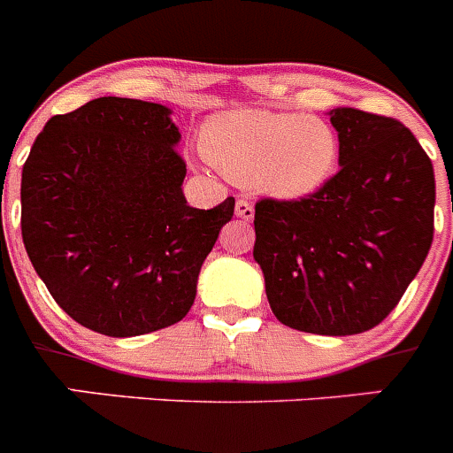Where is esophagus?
<instances>
[{
	"label": "esophagus",
	"instance_id": "esophagus-1",
	"mask_svg": "<svg viewBox=\"0 0 453 453\" xmlns=\"http://www.w3.org/2000/svg\"><path fill=\"white\" fill-rule=\"evenodd\" d=\"M235 215H238L240 219H254V206H251L247 199H238V202H235Z\"/></svg>",
	"mask_w": 453,
	"mask_h": 453
}]
</instances>
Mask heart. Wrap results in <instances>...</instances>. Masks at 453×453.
<instances>
[{
	"label": "heart",
	"instance_id": "1",
	"mask_svg": "<svg viewBox=\"0 0 453 453\" xmlns=\"http://www.w3.org/2000/svg\"><path fill=\"white\" fill-rule=\"evenodd\" d=\"M203 151L224 177L272 199H303L338 170L340 138L299 111H231L203 129Z\"/></svg>",
	"mask_w": 453,
	"mask_h": 453
}]
</instances>
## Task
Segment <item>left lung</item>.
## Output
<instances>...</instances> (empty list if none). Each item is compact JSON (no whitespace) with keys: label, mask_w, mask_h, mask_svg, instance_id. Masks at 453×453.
Returning <instances> with one entry per match:
<instances>
[{"label":"left lung","mask_w":453,"mask_h":453,"mask_svg":"<svg viewBox=\"0 0 453 453\" xmlns=\"http://www.w3.org/2000/svg\"><path fill=\"white\" fill-rule=\"evenodd\" d=\"M329 115L340 172L297 202L256 203L254 261L279 322L354 335L390 315L429 254L435 177L397 119L347 106Z\"/></svg>","instance_id":"1"}]
</instances>
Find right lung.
Listing matches in <instances>:
<instances>
[{"label": "right lung", "instance_id": "1", "mask_svg": "<svg viewBox=\"0 0 453 453\" xmlns=\"http://www.w3.org/2000/svg\"><path fill=\"white\" fill-rule=\"evenodd\" d=\"M170 115L163 104L92 99L54 115L22 167L31 265L74 322L111 338L181 322L234 215V197L188 206Z\"/></svg>", "mask_w": 453, "mask_h": 453}]
</instances>
